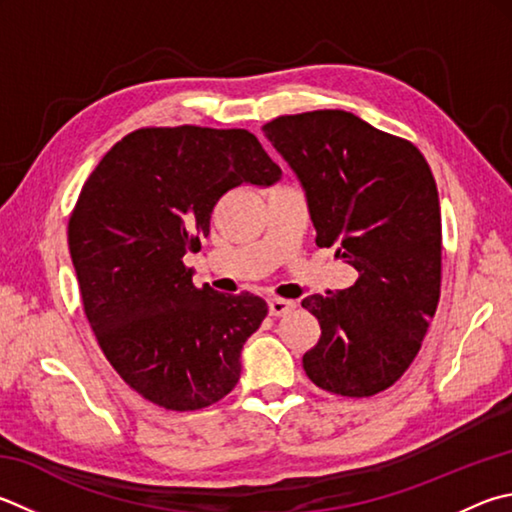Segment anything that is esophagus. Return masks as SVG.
<instances>
[{
    "mask_svg": "<svg viewBox=\"0 0 512 512\" xmlns=\"http://www.w3.org/2000/svg\"><path fill=\"white\" fill-rule=\"evenodd\" d=\"M293 309H295L293 300H284V297H268V311H271V315H275V318Z\"/></svg>",
    "mask_w": 512,
    "mask_h": 512,
    "instance_id": "esophagus-1",
    "label": "esophagus"
}]
</instances>
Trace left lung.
Listing matches in <instances>:
<instances>
[{"instance_id": "left-lung-1", "label": "left lung", "mask_w": 512, "mask_h": 512, "mask_svg": "<svg viewBox=\"0 0 512 512\" xmlns=\"http://www.w3.org/2000/svg\"><path fill=\"white\" fill-rule=\"evenodd\" d=\"M297 179L315 244L358 271L345 291L302 300L320 322L306 376L327 392H385L416 358L441 295V208L418 147L342 109L280 116L262 127Z\"/></svg>"}]
</instances>
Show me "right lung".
I'll use <instances>...</instances> for the list:
<instances>
[{
	"mask_svg": "<svg viewBox=\"0 0 512 512\" xmlns=\"http://www.w3.org/2000/svg\"><path fill=\"white\" fill-rule=\"evenodd\" d=\"M280 176L248 129L179 125L120 138L82 185L69 217L82 306L111 367L150 403L194 412L235 389L268 306L194 286L183 257L228 190Z\"/></svg>",
	"mask_w": 512,
	"mask_h": 512,
	"instance_id": "1",
	"label": "right lung"
}]
</instances>
